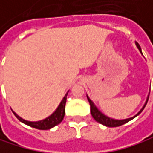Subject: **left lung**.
Wrapping results in <instances>:
<instances>
[{"mask_svg":"<svg viewBox=\"0 0 153 153\" xmlns=\"http://www.w3.org/2000/svg\"><path fill=\"white\" fill-rule=\"evenodd\" d=\"M135 45H136L137 48L140 50V52H141V53H142V50H141V47H140L139 44H138L137 42H135ZM142 54H143V53H142ZM87 99H88V100H89V102H90V105H91V116L93 117V118H94L97 122H99L100 124H101V125H103V126H108V127H117V126H122V125H124V124L129 122L130 120L134 119V118L136 117L138 115H140L141 112H142V111L143 110V108H145L147 102H148L149 96H148V98H147V100H146L145 104H144L143 107L142 108V109H141L135 116H134V117H130V118L122 119V120L113 119V118H110L109 117H107L106 115H104L102 112H100V111L98 109V108L95 106V104L92 102V100H91L88 96H87Z\"/></svg>","mask_w":153,"mask_h":153,"instance_id":"obj_1","label":"left lung"}]
</instances>
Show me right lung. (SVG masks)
I'll use <instances>...</instances> for the list:
<instances>
[{
  "label": "right lung",
  "mask_w": 153,
  "mask_h": 153,
  "mask_svg": "<svg viewBox=\"0 0 153 153\" xmlns=\"http://www.w3.org/2000/svg\"><path fill=\"white\" fill-rule=\"evenodd\" d=\"M68 92L65 94V96L63 97L62 100L61 101V103L59 104V106L55 109V111L52 115H50L49 117H47L46 118H45L43 120L36 121V122L27 121V120H25V119L21 118L14 111H12V112L16 116V117L20 122L24 123L25 125H27V126H29L31 127H34V128H36V129H39V130H48V129H51L53 126L59 125L62 121V119L64 117V114H65V104H66V100H67Z\"/></svg>",
  "instance_id": "right-lung-1"
}]
</instances>
